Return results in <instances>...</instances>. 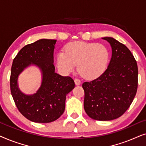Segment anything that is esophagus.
Listing matches in <instances>:
<instances>
[{"mask_svg":"<svg viewBox=\"0 0 146 146\" xmlns=\"http://www.w3.org/2000/svg\"><path fill=\"white\" fill-rule=\"evenodd\" d=\"M74 82H75V84H76V85H80L81 84V81H80V80H79V79H78V78H76L75 80H74Z\"/></svg>","mask_w":146,"mask_h":146,"instance_id":"34e87169","label":"esophagus"}]
</instances>
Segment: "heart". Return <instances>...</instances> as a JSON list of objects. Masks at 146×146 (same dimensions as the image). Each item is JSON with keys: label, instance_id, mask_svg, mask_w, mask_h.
I'll return each mask as SVG.
<instances>
[{"label": "heart", "instance_id": "1", "mask_svg": "<svg viewBox=\"0 0 146 146\" xmlns=\"http://www.w3.org/2000/svg\"><path fill=\"white\" fill-rule=\"evenodd\" d=\"M109 58L110 52L106 46L75 41L68 44L64 52L58 54L56 64L64 74L73 72L78 64V70L84 77L94 79L106 70Z\"/></svg>", "mask_w": 146, "mask_h": 146}]
</instances>
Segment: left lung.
<instances>
[{
	"instance_id": "obj_1",
	"label": "left lung",
	"mask_w": 146,
	"mask_h": 146,
	"mask_svg": "<svg viewBox=\"0 0 146 146\" xmlns=\"http://www.w3.org/2000/svg\"><path fill=\"white\" fill-rule=\"evenodd\" d=\"M102 38L110 44L111 58L102 74L82 84L84 108L91 118L109 121L120 117L132 103L137 92L138 69L124 44L111 37Z\"/></svg>"
}]
</instances>
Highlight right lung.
Here are the masks:
<instances>
[{"instance_id":"add662e5","label":"right lung","mask_w":146,"mask_h":146,"mask_svg":"<svg viewBox=\"0 0 146 146\" xmlns=\"http://www.w3.org/2000/svg\"><path fill=\"white\" fill-rule=\"evenodd\" d=\"M56 40L40 39L24 46L13 60L10 85L11 94L20 112L29 120L49 123L59 118L65 110L66 96L75 86L73 79L55 72L54 50ZM35 65L41 69L42 83L36 93L21 92L17 78L26 67Z\"/></svg>"}]
</instances>
